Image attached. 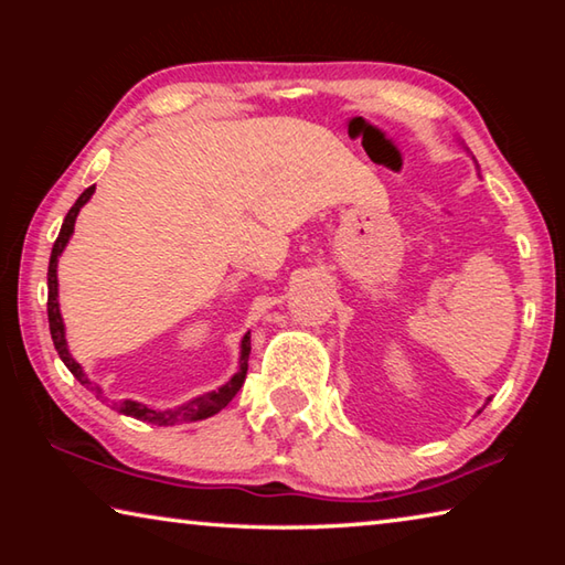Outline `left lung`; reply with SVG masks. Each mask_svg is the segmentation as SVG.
<instances>
[{
  "label": "left lung",
  "instance_id": "8db88e82",
  "mask_svg": "<svg viewBox=\"0 0 565 565\" xmlns=\"http://www.w3.org/2000/svg\"><path fill=\"white\" fill-rule=\"evenodd\" d=\"M489 401H491V398H489ZM489 401H486V404H489Z\"/></svg>",
  "mask_w": 565,
  "mask_h": 565
}]
</instances>
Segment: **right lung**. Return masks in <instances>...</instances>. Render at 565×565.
I'll list each match as a JSON object with an SVG mask.
<instances>
[{
    "label": "right lung",
    "mask_w": 565,
    "mask_h": 565,
    "mask_svg": "<svg viewBox=\"0 0 565 565\" xmlns=\"http://www.w3.org/2000/svg\"><path fill=\"white\" fill-rule=\"evenodd\" d=\"M94 194V186L84 189V194L76 199L74 206L70 209V214L64 216V224L60 228V236H56V242L52 246V256H50V271H46V317H50V331H52V341H54V349L60 353V359L64 361V366L72 371L74 379L79 381L82 386H92L94 394L97 398H102V388L94 386L92 381L84 374L79 363L72 359L70 347H66V337H64V321H62V313H60V301H56V296H60V281H56V264H60V256L64 252V246L70 244V236L74 234V222H76V214H79V209L89 202ZM248 353H252V337L242 339V356H238V371L236 374L226 381V384L218 388V391H209L204 396H196L186 401V404H181L177 408H151L147 404H139V401H119L117 408L119 414L124 416H131L137 420H147V424H154V426H174V424H184V420H202L209 418L222 411L228 401L236 396V391L242 388L244 379H246V371H248Z\"/></svg>",
    "instance_id": "right-lung-1"
}]
</instances>
